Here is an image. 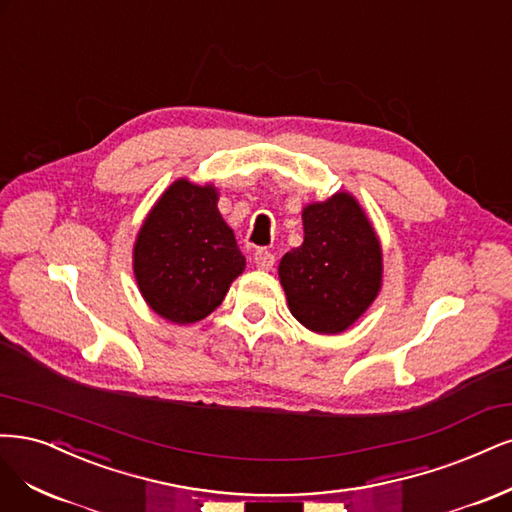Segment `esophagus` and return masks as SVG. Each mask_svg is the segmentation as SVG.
Instances as JSON below:
<instances>
[{"instance_id":"1","label":"esophagus","mask_w":512,"mask_h":512,"mask_svg":"<svg viewBox=\"0 0 512 512\" xmlns=\"http://www.w3.org/2000/svg\"><path fill=\"white\" fill-rule=\"evenodd\" d=\"M255 266L259 268V270H263V272H268V270H272V266H274V255L270 253V251H257L255 253Z\"/></svg>"}]
</instances>
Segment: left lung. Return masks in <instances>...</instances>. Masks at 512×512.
Instances as JSON below:
<instances>
[{
	"label": "left lung",
	"instance_id": "left-lung-1",
	"mask_svg": "<svg viewBox=\"0 0 512 512\" xmlns=\"http://www.w3.org/2000/svg\"><path fill=\"white\" fill-rule=\"evenodd\" d=\"M302 225V246L278 263L289 310L310 332L342 334L381 293V240L349 191L306 204Z\"/></svg>",
	"mask_w": 512,
	"mask_h": 512
}]
</instances>
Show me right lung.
Masks as SVG:
<instances>
[{"instance_id": "add662e5", "label": "right lung", "mask_w": 512, "mask_h": 512, "mask_svg": "<svg viewBox=\"0 0 512 512\" xmlns=\"http://www.w3.org/2000/svg\"><path fill=\"white\" fill-rule=\"evenodd\" d=\"M219 189L178 178L148 210L134 242V276L155 315L176 325L206 319L244 272Z\"/></svg>"}]
</instances>
